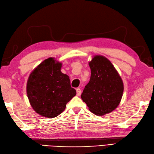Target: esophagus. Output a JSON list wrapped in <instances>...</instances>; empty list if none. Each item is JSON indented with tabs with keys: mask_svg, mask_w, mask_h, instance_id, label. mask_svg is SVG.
Wrapping results in <instances>:
<instances>
[{
	"mask_svg": "<svg viewBox=\"0 0 154 154\" xmlns=\"http://www.w3.org/2000/svg\"><path fill=\"white\" fill-rule=\"evenodd\" d=\"M81 93H82V91H81V89L80 88H78L76 89V94L78 96H80L81 95Z\"/></svg>",
	"mask_w": 154,
	"mask_h": 154,
	"instance_id": "obj_1",
	"label": "esophagus"
}]
</instances>
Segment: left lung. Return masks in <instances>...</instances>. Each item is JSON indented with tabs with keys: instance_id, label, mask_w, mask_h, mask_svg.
<instances>
[{
	"instance_id": "obj_1",
	"label": "left lung",
	"mask_w": 154,
	"mask_h": 154,
	"mask_svg": "<svg viewBox=\"0 0 154 154\" xmlns=\"http://www.w3.org/2000/svg\"><path fill=\"white\" fill-rule=\"evenodd\" d=\"M89 65L91 70L90 80L81 98L91 112L103 116L114 111L119 105L124 84L117 70L106 57L95 55Z\"/></svg>"
}]
</instances>
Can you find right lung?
Instances as JSON below:
<instances>
[{"mask_svg":"<svg viewBox=\"0 0 154 154\" xmlns=\"http://www.w3.org/2000/svg\"><path fill=\"white\" fill-rule=\"evenodd\" d=\"M62 63L48 57L37 66L28 77L27 97L37 114L54 118L63 112L76 91L70 86L69 76L62 73Z\"/></svg>","mask_w":154,"mask_h":154,"instance_id":"add662e5","label":"right lung"}]
</instances>
